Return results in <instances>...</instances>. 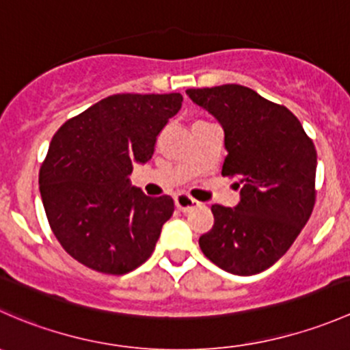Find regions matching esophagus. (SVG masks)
<instances>
[{"label": "esophagus", "mask_w": 350, "mask_h": 350, "mask_svg": "<svg viewBox=\"0 0 350 350\" xmlns=\"http://www.w3.org/2000/svg\"><path fill=\"white\" fill-rule=\"evenodd\" d=\"M174 204L179 211H185L186 213V211L193 210V208L198 206V201L193 200L191 196L185 195V193H179V195L174 196Z\"/></svg>", "instance_id": "esophagus-1"}]
</instances>
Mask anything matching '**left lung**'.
Listing matches in <instances>:
<instances>
[{
	"label": "left lung",
	"instance_id": "8db88e82",
	"mask_svg": "<svg viewBox=\"0 0 350 350\" xmlns=\"http://www.w3.org/2000/svg\"><path fill=\"white\" fill-rule=\"evenodd\" d=\"M225 132L221 176L235 178L241 203L213 204L215 224L200 237L204 256L227 273L252 276L284 256L315 206L317 149L284 105L250 88L224 84L186 91Z\"/></svg>",
	"mask_w": 350,
	"mask_h": 350
}]
</instances>
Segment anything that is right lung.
<instances>
[{
  "label": "right lung",
  "mask_w": 350,
  "mask_h": 350,
  "mask_svg": "<svg viewBox=\"0 0 350 350\" xmlns=\"http://www.w3.org/2000/svg\"><path fill=\"white\" fill-rule=\"evenodd\" d=\"M183 96L113 94L67 120L40 165V195L55 239L90 269L122 276L146 262L174 211L171 196L130 186L135 162H147L155 139Z\"/></svg>",
  "instance_id": "add662e5"
}]
</instances>
